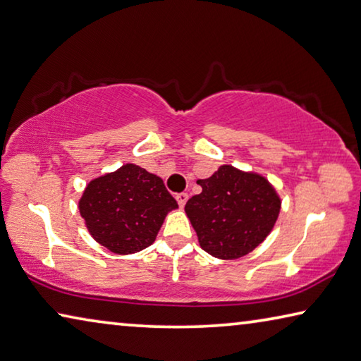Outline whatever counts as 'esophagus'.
I'll return each mask as SVG.
<instances>
[{
    "label": "esophagus",
    "mask_w": 361,
    "mask_h": 361,
    "mask_svg": "<svg viewBox=\"0 0 361 361\" xmlns=\"http://www.w3.org/2000/svg\"><path fill=\"white\" fill-rule=\"evenodd\" d=\"M175 197H176V202H178V204L181 205V207H183V205H185L186 201H188V194H186V192H178Z\"/></svg>",
    "instance_id": "obj_1"
}]
</instances>
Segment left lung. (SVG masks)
Masks as SVG:
<instances>
[{"mask_svg":"<svg viewBox=\"0 0 361 361\" xmlns=\"http://www.w3.org/2000/svg\"><path fill=\"white\" fill-rule=\"evenodd\" d=\"M202 192L185 210L205 252L223 260L247 255L265 241L281 209L274 188L262 175L221 165L197 180Z\"/></svg>","mask_w":361,"mask_h":361,"instance_id":"left-lung-1","label":"left lung"}]
</instances>
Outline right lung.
<instances>
[{
  "instance_id": "obj_1",
  "label": "right lung",
  "mask_w": 361,
  "mask_h": 361,
  "mask_svg": "<svg viewBox=\"0 0 361 361\" xmlns=\"http://www.w3.org/2000/svg\"><path fill=\"white\" fill-rule=\"evenodd\" d=\"M176 207L162 178L135 164L90 181L78 202L94 241L123 255L156 241L165 216Z\"/></svg>"
}]
</instances>
